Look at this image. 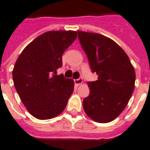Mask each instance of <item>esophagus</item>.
Returning <instances> with one entry per match:
<instances>
[{
  "label": "esophagus",
  "mask_w": 150,
  "mask_h": 150,
  "mask_svg": "<svg viewBox=\"0 0 150 150\" xmlns=\"http://www.w3.org/2000/svg\"><path fill=\"white\" fill-rule=\"evenodd\" d=\"M74 81H75V84L76 85H80L82 84L83 80H82V79H75V80H74Z\"/></svg>",
  "instance_id": "obj_1"
}]
</instances>
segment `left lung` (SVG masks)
I'll use <instances>...</instances> for the list:
<instances>
[{
  "label": "left lung",
  "instance_id": "left-lung-1",
  "mask_svg": "<svg viewBox=\"0 0 150 150\" xmlns=\"http://www.w3.org/2000/svg\"><path fill=\"white\" fill-rule=\"evenodd\" d=\"M81 47L98 80L88 82L90 94L83 108L98 123L114 120L127 107L135 87L134 68L124 50L114 40L99 33L78 31Z\"/></svg>",
  "mask_w": 150,
  "mask_h": 150
}]
</instances>
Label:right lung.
<instances>
[{
	"label": "right lung",
	"instance_id": "add662e5",
	"mask_svg": "<svg viewBox=\"0 0 150 150\" xmlns=\"http://www.w3.org/2000/svg\"><path fill=\"white\" fill-rule=\"evenodd\" d=\"M77 37L71 30L49 31L28 44L15 62L13 84L26 110L39 120L63 111L74 90V81L62 74V56Z\"/></svg>",
	"mask_w": 150,
	"mask_h": 150
}]
</instances>
